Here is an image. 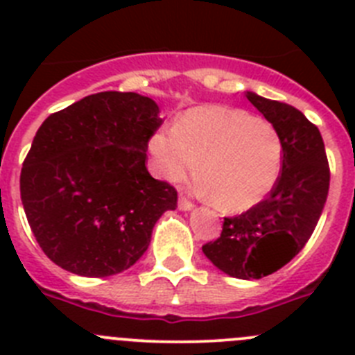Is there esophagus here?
I'll list each match as a JSON object with an SVG mask.
<instances>
[{
	"label": "esophagus",
	"mask_w": 355,
	"mask_h": 355,
	"mask_svg": "<svg viewBox=\"0 0 355 355\" xmlns=\"http://www.w3.org/2000/svg\"><path fill=\"white\" fill-rule=\"evenodd\" d=\"M178 206H180V209H183V211H190V209H193L192 200H188L187 197L183 196H181L180 200H178Z\"/></svg>",
	"instance_id": "34e87169"
}]
</instances>
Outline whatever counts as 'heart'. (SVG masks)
<instances>
[{
	"label": "heart",
	"instance_id": "obj_1",
	"mask_svg": "<svg viewBox=\"0 0 355 355\" xmlns=\"http://www.w3.org/2000/svg\"><path fill=\"white\" fill-rule=\"evenodd\" d=\"M163 178L184 180L199 162V178L216 208L240 213L270 196L283 168V142L270 122L227 106L184 112L174 130H159L149 144Z\"/></svg>",
	"mask_w": 355,
	"mask_h": 355
}]
</instances>
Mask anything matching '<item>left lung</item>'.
<instances>
[{
    "label": "left lung",
    "instance_id": "obj_1",
    "mask_svg": "<svg viewBox=\"0 0 355 355\" xmlns=\"http://www.w3.org/2000/svg\"><path fill=\"white\" fill-rule=\"evenodd\" d=\"M245 97L277 130L283 168L270 196L241 215L225 216L220 236L202 245V252L231 277L261 279L290 263L311 238L331 171L322 135L302 112L254 92Z\"/></svg>",
    "mask_w": 355,
    "mask_h": 355
}]
</instances>
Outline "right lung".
<instances>
[{
  "instance_id": "right-lung-1",
  "label": "right lung",
  "mask_w": 355,
  "mask_h": 355,
  "mask_svg": "<svg viewBox=\"0 0 355 355\" xmlns=\"http://www.w3.org/2000/svg\"><path fill=\"white\" fill-rule=\"evenodd\" d=\"M159 108L135 92L92 94L42 122L21 168L31 233L55 265L85 277L128 270L178 192L147 171Z\"/></svg>"
}]
</instances>
